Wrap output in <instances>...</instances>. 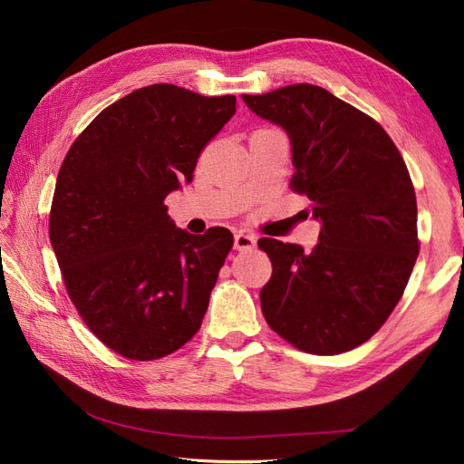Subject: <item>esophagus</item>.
I'll return each instance as SVG.
<instances>
[{"instance_id":"1","label":"esophagus","mask_w":464,"mask_h":464,"mask_svg":"<svg viewBox=\"0 0 464 464\" xmlns=\"http://www.w3.org/2000/svg\"><path fill=\"white\" fill-rule=\"evenodd\" d=\"M256 247V237L251 234H246V232H237L234 236V249L237 251H244V249H251Z\"/></svg>"}]
</instances>
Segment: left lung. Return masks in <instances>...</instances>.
Here are the masks:
<instances>
[{"label":"left lung","instance_id":"8db88e82","mask_svg":"<svg viewBox=\"0 0 464 464\" xmlns=\"http://www.w3.org/2000/svg\"><path fill=\"white\" fill-rule=\"evenodd\" d=\"M242 101L288 135L290 184L312 199L321 224L312 254L273 237L257 242L273 263L259 294L263 315L304 353H346L387 321L416 263L409 170L382 125L325 89L300 82Z\"/></svg>","mask_w":464,"mask_h":464}]
</instances>
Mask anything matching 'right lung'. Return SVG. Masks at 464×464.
I'll return each instance as SVG.
<instances>
[{
    "instance_id": "add662e5",
    "label": "right lung",
    "mask_w": 464,
    "mask_h": 464,
    "mask_svg": "<svg viewBox=\"0 0 464 464\" xmlns=\"http://www.w3.org/2000/svg\"><path fill=\"white\" fill-rule=\"evenodd\" d=\"M236 96L159 82L98 114L55 181L50 242L69 298L114 353L157 360L199 331L234 237L178 228L166 195L191 184Z\"/></svg>"
}]
</instances>
